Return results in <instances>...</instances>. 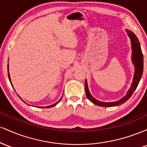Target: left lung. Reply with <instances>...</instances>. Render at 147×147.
Wrapping results in <instances>:
<instances>
[{"label":"left lung","instance_id":"8db88e82","mask_svg":"<svg viewBox=\"0 0 147 147\" xmlns=\"http://www.w3.org/2000/svg\"><path fill=\"white\" fill-rule=\"evenodd\" d=\"M125 30L128 36H129L130 39H131V49H132V59H131V61H132V63L135 66V72L134 75H133L132 84H131V87L126 92V95L123 97L122 99L116 101V102H104L97 100L95 97H92L90 91H89L88 87L87 80L86 79L85 88L88 99L91 102L97 106H103V107H112V106H117L124 104L133 95L134 91L137 88L138 84H139L140 81L141 79L142 75L143 73V68H144V60H143V55L142 52L140 44V42L138 41L137 36H136V34L132 31L129 30Z\"/></svg>","mask_w":147,"mask_h":147}]
</instances>
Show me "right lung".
<instances>
[{
	"instance_id": "1",
	"label": "right lung",
	"mask_w": 147,
	"mask_h": 147,
	"mask_svg": "<svg viewBox=\"0 0 147 147\" xmlns=\"http://www.w3.org/2000/svg\"><path fill=\"white\" fill-rule=\"evenodd\" d=\"M8 61H9V59H8ZM7 70H8V77H9V80L10 83H11V86H12V87H13V85H12V84H11V78H10V75H9V63H8V64H7ZM18 97H20V99H21V100H22V101H23V102H24V101H23V99H22L21 98V97H20V96H19V95H18ZM62 96H63V95H62ZM61 98H62V97H61ZM61 99H59V101H58V102H57V103H55V104H52V105L48 106H45V107H43V108H51V107H53V106H56V105H57V104H58V103L60 102V101H61ZM24 102L25 103V104H27V103H26V102ZM28 105H29V104H28Z\"/></svg>"
}]
</instances>
